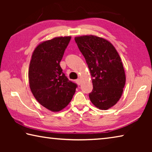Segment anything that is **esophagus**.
<instances>
[{"label":"esophagus","instance_id":"1","mask_svg":"<svg viewBox=\"0 0 152 152\" xmlns=\"http://www.w3.org/2000/svg\"><path fill=\"white\" fill-rule=\"evenodd\" d=\"M76 82L78 84V85H80V84H81V80L80 79H77L76 80Z\"/></svg>","mask_w":152,"mask_h":152}]
</instances>
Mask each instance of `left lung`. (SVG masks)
<instances>
[{
	"label": "left lung",
	"instance_id": "obj_1",
	"mask_svg": "<svg viewBox=\"0 0 152 152\" xmlns=\"http://www.w3.org/2000/svg\"><path fill=\"white\" fill-rule=\"evenodd\" d=\"M74 39L91 74L93 89L90 100L99 109H110L120 99L125 84L119 53L109 41L97 36L83 35Z\"/></svg>",
	"mask_w": 152,
	"mask_h": 152
}]
</instances>
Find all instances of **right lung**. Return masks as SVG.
Here are the masks:
<instances>
[{"label": "right lung", "instance_id": "1", "mask_svg": "<svg viewBox=\"0 0 152 152\" xmlns=\"http://www.w3.org/2000/svg\"><path fill=\"white\" fill-rule=\"evenodd\" d=\"M71 37H55L41 43L33 51L29 69V86L33 96L53 112L64 109L71 101L77 84L62 72L60 62Z\"/></svg>", "mask_w": 152, "mask_h": 152}]
</instances>
